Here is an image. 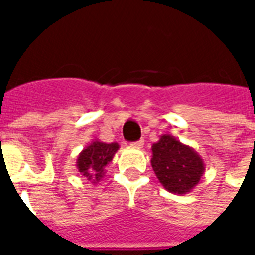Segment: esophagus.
I'll use <instances>...</instances> for the list:
<instances>
[{"instance_id":"34e87169","label":"esophagus","mask_w":255,"mask_h":255,"mask_svg":"<svg viewBox=\"0 0 255 255\" xmlns=\"http://www.w3.org/2000/svg\"><path fill=\"white\" fill-rule=\"evenodd\" d=\"M143 143H145L143 139H140V140H136V142H133V143H131V146H132V147H142Z\"/></svg>"}]
</instances>
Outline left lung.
<instances>
[{
  "instance_id": "8db88e82",
  "label": "left lung",
  "mask_w": 255,
  "mask_h": 255,
  "mask_svg": "<svg viewBox=\"0 0 255 255\" xmlns=\"http://www.w3.org/2000/svg\"><path fill=\"white\" fill-rule=\"evenodd\" d=\"M152 167L158 182L175 195L195 189L204 174V161L193 147L164 133L152 146Z\"/></svg>"
}]
</instances>
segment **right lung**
<instances>
[{
  "label": "right lung",
  "mask_w": 255,
  "mask_h": 255,
  "mask_svg": "<svg viewBox=\"0 0 255 255\" xmlns=\"http://www.w3.org/2000/svg\"><path fill=\"white\" fill-rule=\"evenodd\" d=\"M119 143H105L102 140L94 139L90 145L85 146L77 157L78 172L92 183L99 182L106 174V165L115 157L119 150Z\"/></svg>",
  "instance_id": "add662e5"
}]
</instances>
